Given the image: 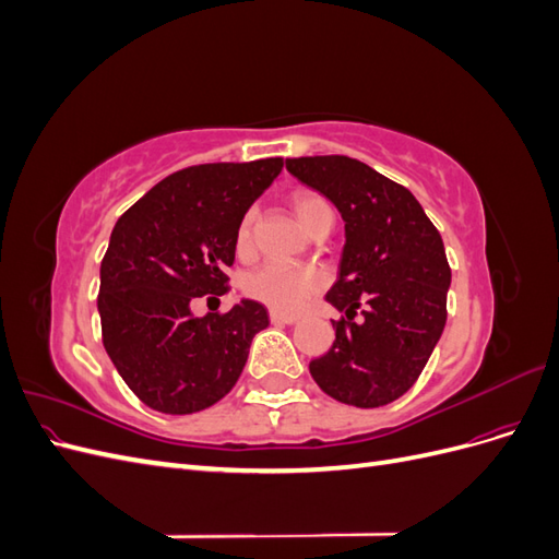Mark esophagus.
<instances>
[{"label":"esophagus","mask_w":559,"mask_h":559,"mask_svg":"<svg viewBox=\"0 0 559 559\" xmlns=\"http://www.w3.org/2000/svg\"><path fill=\"white\" fill-rule=\"evenodd\" d=\"M270 321H273V324H296V321H298V314L280 312V310H270Z\"/></svg>","instance_id":"34e87169"}]
</instances>
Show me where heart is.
<instances>
[{"label":"heart","instance_id":"obj_1","mask_svg":"<svg viewBox=\"0 0 559 559\" xmlns=\"http://www.w3.org/2000/svg\"><path fill=\"white\" fill-rule=\"evenodd\" d=\"M289 205L298 218V224L308 233H314L319 226L333 224V207L331 202L310 189H296L289 195ZM253 224H257V210H247L238 228H235V253L240 259H249L253 253ZM324 286V275L314 267H292L280 263H267L245 280V292L257 298L265 306L275 310L296 312L306 302L321 292Z\"/></svg>","mask_w":559,"mask_h":559}]
</instances>
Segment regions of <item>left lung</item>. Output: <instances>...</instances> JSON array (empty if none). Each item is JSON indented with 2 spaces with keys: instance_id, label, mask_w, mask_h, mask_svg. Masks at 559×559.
I'll return each instance as SVG.
<instances>
[{
  "instance_id": "obj_1",
  "label": "left lung",
  "mask_w": 559,
  "mask_h": 559,
  "mask_svg": "<svg viewBox=\"0 0 559 559\" xmlns=\"http://www.w3.org/2000/svg\"><path fill=\"white\" fill-rule=\"evenodd\" d=\"M286 170L345 218L341 277L326 294L343 317L310 373L335 401L380 408L417 382L445 329L452 273L441 233L405 186L357 158H286Z\"/></svg>"
}]
</instances>
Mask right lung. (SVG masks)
Listing matches in <instances>:
<instances>
[{"label": "right lung", "mask_w": 559, "mask_h": 559, "mask_svg": "<svg viewBox=\"0 0 559 559\" xmlns=\"http://www.w3.org/2000/svg\"><path fill=\"white\" fill-rule=\"evenodd\" d=\"M282 167V158L183 167L116 222L99 267L103 343L148 408L191 415L238 382L267 310L240 300L224 314L195 317L191 306L230 292L235 228Z\"/></svg>", "instance_id": "add662e5"}]
</instances>
